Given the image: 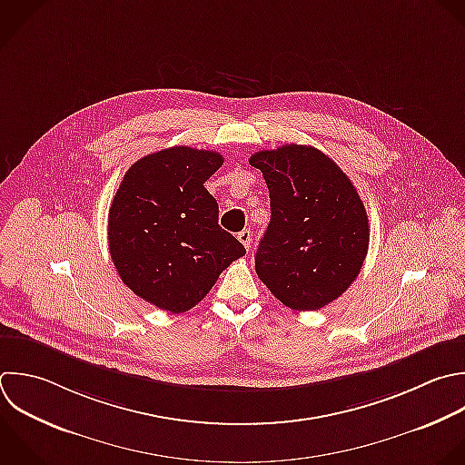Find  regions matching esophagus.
Listing matches in <instances>:
<instances>
[{
	"label": "esophagus",
	"mask_w": 465,
	"mask_h": 465,
	"mask_svg": "<svg viewBox=\"0 0 465 465\" xmlns=\"http://www.w3.org/2000/svg\"><path fill=\"white\" fill-rule=\"evenodd\" d=\"M238 240L243 243V247L249 251L251 249V243H252V234L249 229H243L242 232H238Z\"/></svg>",
	"instance_id": "obj_1"
}]
</instances>
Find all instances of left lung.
Returning a JSON list of instances; mask_svg holds the SVG:
<instances>
[{
	"label": "left lung",
	"mask_w": 465,
	"mask_h": 465,
	"mask_svg": "<svg viewBox=\"0 0 465 465\" xmlns=\"http://www.w3.org/2000/svg\"><path fill=\"white\" fill-rule=\"evenodd\" d=\"M271 222L254 256L258 278L289 309L316 311L341 296L369 249L365 207L347 174L311 145L260 151Z\"/></svg>",
	"instance_id": "obj_1"
}]
</instances>
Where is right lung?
I'll use <instances>...</instances> for the list:
<instances>
[{"mask_svg":"<svg viewBox=\"0 0 465 465\" xmlns=\"http://www.w3.org/2000/svg\"><path fill=\"white\" fill-rule=\"evenodd\" d=\"M222 163L216 151L169 147L131 165L116 191L111 258L122 282L158 309H193L245 254L218 225V203L203 185Z\"/></svg>","mask_w":465,"mask_h":465,"instance_id":"add662e5","label":"right lung"}]
</instances>
